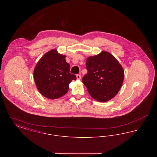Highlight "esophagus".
Returning a JSON list of instances; mask_svg holds the SVG:
<instances>
[{"instance_id": "obj_1", "label": "esophagus", "mask_w": 157, "mask_h": 157, "mask_svg": "<svg viewBox=\"0 0 157 157\" xmlns=\"http://www.w3.org/2000/svg\"><path fill=\"white\" fill-rule=\"evenodd\" d=\"M76 78H77V79H81V75H79V74L76 75Z\"/></svg>"}]
</instances>
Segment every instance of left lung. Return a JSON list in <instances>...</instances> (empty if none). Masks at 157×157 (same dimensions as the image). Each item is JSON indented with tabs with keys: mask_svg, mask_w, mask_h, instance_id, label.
Returning <instances> with one entry per match:
<instances>
[{
	"mask_svg": "<svg viewBox=\"0 0 157 157\" xmlns=\"http://www.w3.org/2000/svg\"><path fill=\"white\" fill-rule=\"evenodd\" d=\"M86 67L88 73L84 75L82 82L91 97L105 102L118 94L123 83L124 71L112 54L102 51L88 57Z\"/></svg>",
	"mask_w": 157,
	"mask_h": 157,
	"instance_id": "obj_1",
	"label": "left lung"
}]
</instances>
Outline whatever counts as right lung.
<instances>
[{
    "label": "right lung",
    "instance_id": "add662e5",
    "mask_svg": "<svg viewBox=\"0 0 157 157\" xmlns=\"http://www.w3.org/2000/svg\"><path fill=\"white\" fill-rule=\"evenodd\" d=\"M66 56L52 49L37 62L34 69L33 78L39 92L51 99H58L67 93L69 85L76 76L69 73L70 65Z\"/></svg>",
    "mask_w": 157,
    "mask_h": 157
}]
</instances>
